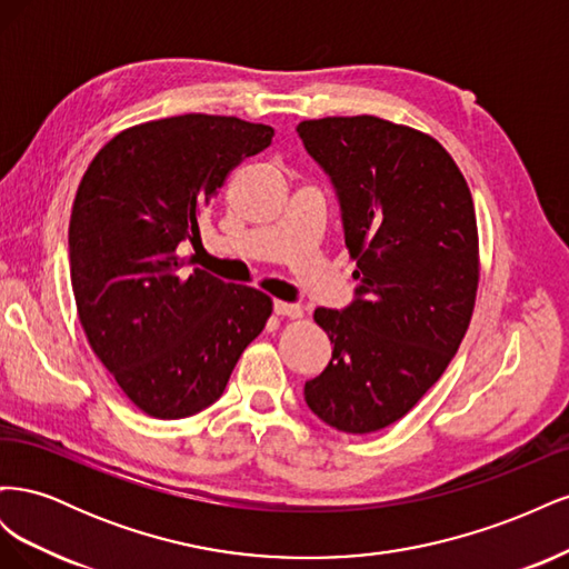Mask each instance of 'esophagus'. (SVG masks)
<instances>
[{
  "label": "esophagus",
  "instance_id": "1",
  "mask_svg": "<svg viewBox=\"0 0 569 569\" xmlns=\"http://www.w3.org/2000/svg\"><path fill=\"white\" fill-rule=\"evenodd\" d=\"M272 308H274V313H278V316L291 318V320H299V318H303V311H301V306H297V303H287V301H274V303H272Z\"/></svg>",
  "mask_w": 569,
  "mask_h": 569
}]
</instances>
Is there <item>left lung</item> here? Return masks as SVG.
Instances as JSON below:
<instances>
[{
  "mask_svg": "<svg viewBox=\"0 0 569 569\" xmlns=\"http://www.w3.org/2000/svg\"><path fill=\"white\" fill-rule=\"evenodd\" d=\"M297 132L335 184L358 282L343 311L316 308L332 358L303 396L339 432L370 435L422 399L468 332L479 282L472 194L451 153L408 126L332 116Z\"/></svg>",
  "mask_w": 569,
  "mask_h": 569,
  "instance_id": "1",
  "label": "left lung"
}]
</instances>
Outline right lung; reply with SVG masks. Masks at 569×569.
<instances>
[{
    "mask_svg": "<svg viewBox=\"0 0 569 569\" xmlns=\"http://www.w3.org/2000/svg\"><path fill=\"white\" fill-rule=\"evenodd\" d=\"M274 130L184 113L118 132L84 170L68 228L78 316L97 358L142 412L180 420L218 401L272 301L194 268L178 247L242 159Z\"/></svg>",
    "mask_w": 569,
    "mask_h": 569,
    "instance_id": "obj_1",
    "label": "right lung"
}]
</instances>
